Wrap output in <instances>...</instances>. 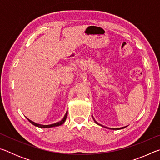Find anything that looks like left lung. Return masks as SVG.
Returning <instances> with one entry per match:
<instances>
[{
  "mask_svg": "<svg viewBox=\"0 0 160 160\" xmlns=\"http://www.w3.org/2000/svg\"><path fill=\"white\" fill-rule=\"evenodd\" d=\"M92 117H93V116H92ZM94 122H95L97 124H98V125H99V124L98 123H97V121H96L95 120H94ZM125 128V127H123V128H118V129H122V128ZM114 130H115V129H114Z\"/></svg>",
  "mask_w": 160,
  "mask_h": 160,
  "instance_id": "1",
  "label": "left lung"
}]
</instances>
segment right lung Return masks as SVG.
<instances>
[{
    "instance_id": "add662e5",
    "label": "right lung",
    "mask_w": 160,
    "mask_h": 160,
    "mask_svg": "<svg viewBox=\"0 0 160 160\" xmlns=\"http://www.w3.org/2000/svg\"><path fill=\"white\" fill-rule=\"evenodd\" d=\"M67 115H68V112L66 113V114H65L63 118L62 119L61 121H58V122H57V123H53V124H50V125H42V124H39V123H34L32 121L29 120V119H28V121H29V122H30L32 124H33V125L35 126L39 127V128H51V127H55V126H58L62 125V124H63L65 122V121H66V119L67 118Z\"/></svg>"
}]
</instances>
